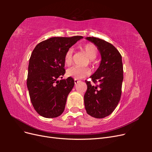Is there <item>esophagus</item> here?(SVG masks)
<instances>
[{
	"instance_id": "obj_1",
	"label": "esophagus",
	"mask_w": 152,
	"mask_h": 152,
	"mask_svg": "<svg viewBox=\"0 0 152 152\" xmlns=\"http://www.w3.org/2000/svg\"><path fill=\"white\" fill-rule=\"evenodd\" d=\"M80 82L79 80H77V79H75L74 80V82H75V84H77V83H78V82Z\"/></svg>"
}]
</instances>
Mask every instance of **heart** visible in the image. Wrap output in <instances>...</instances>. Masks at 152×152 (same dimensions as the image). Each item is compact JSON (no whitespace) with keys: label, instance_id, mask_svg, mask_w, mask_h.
<instances>
[{"label":"heart","instance_id":"1","mask_svg":"<svg viewBox=\"0 0 152 152\" xmlns=\"http://www.w3.org/2000/svg\"><path fill=\"white\" fill-rule=\"evenodd\" d=\"M81 49L89 59V63L94 66L95 62L94 59L96 58L98 54V50L93 44L87 43L83 45ZM73 62V50L69 49L66 52L64 57V63L66 66H70ZM91 73V70L89 68H82L78 66H73L68 68L66 70V75L75 79H83Z\"/></svg>","mask_w":152,"mask_h":152}]
</instances>
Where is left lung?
<instances>
[{"label":"left lung","instance_id":"left-lung-1","mask_svg":"<svg viewBox=\"0 0 152 152\" xmlns=\"http://www.w3.org/2000/svg\"><path fill=\"white\" fill-rule=\"evenodd\" d=\"M99 50L102 61L98 70L91 76L94 84L86 80L87 86L84 94V104L87 114L96 118L108 116L115 109L122 93L124 79L122 56L113 45L107 41L88 37Z\"/></svg>","mask_w":152,"mask_h":152}]
</instances>
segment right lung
Masks as SVG:
<instances>
[{
  "label": "right lung",
  "instance_id": "obj_1",
  "mask_svg": "<svg viewBox=\"0 0 152 152\" xmlns=\"http://www.w3.org/2000/svg\"><path fill=\"white\" fill-rule=\"evenodd\" d=\"M82 36L51 37L36 45L29 60L27 87L32 105L40 115L55 118L64 112L68 94L75 82L65 75L64 57Z\"/></svg>",
  "mask_w": 152,
  "mask_h": 152
}]
</instances>
